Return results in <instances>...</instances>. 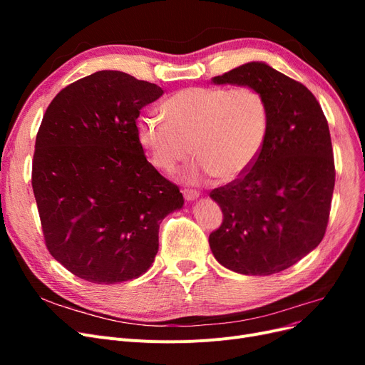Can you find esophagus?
Returning a JSON list of instances; mask_svg holds the SVG:
<instances>
[{
  "instance_id": "34e87169",
  "label": "esophagus",
  "mask_w": 365,
  "mask_h": 365,
  "mask_svg": "<svg viewBox=\"0 0 365 365\" xmlns=\"http://www.w3.org/2000/svg\"><path fill=\"white\" fill-rule=\"evenodd\" d=\"M182 195L185 197V201H189V202H192V201H195V200H197V197H200V192L192 190V189H184Z\"/></svg>"
}]
</instances>
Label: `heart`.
<instances>
[{
  "instance_id": "b5f03b06",
  "label": "heart",
  "mask_w": 365,
  "mask_h": 365,
  "mask_svg": "<svg viewBox=\"0 0 365 365\" xmlns=\"http://www.w3.org/2000/svg\"><path fill=\"white\" fill-rule=\"evenodd\" d=\"M137 121V135L158 169L175 172L197 153L187 170L192 182L217 175L224 182L245 175L259 158L269 132V105L252 86H189Z\"/></svg>"
}]
</instances>
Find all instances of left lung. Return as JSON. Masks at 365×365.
<instances>
[{"label":"left lung","instance_id":"1","mask_svg":"<svg viewBox=\"0 0 365 365\" xmlns=\"http://www.w3.org/2000/svg\"><path fill=\"white\" fill-rule=\"evenodd\" d=\"M212 82L257 88L269 105V132L252 168L210 193L224 213L210 248L237 274L280 272L326 233L335 185L327 120L304 85L264 62L244 63Z\"/></svg>","mask_w":365,"mask_h":365}]
</instances>
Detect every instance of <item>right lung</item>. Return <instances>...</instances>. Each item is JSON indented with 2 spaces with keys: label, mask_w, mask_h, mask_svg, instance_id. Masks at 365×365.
I'll return each mask as SVG.
<instances>
[{
  "label": "right lung",
  "mask_w": 365,
  "mask_h": 365,
  "mask_svg": "<svg viewBox=\"0 0 365 365\" xmlns=\"http://www.w3.org/2000/svg\"><path fill=\"white\" fill-rule=\"evenodd\" d=\"M163 88L103 70L68 85L42 118L31 185L51 256L86 282L138 279L180 189L146 160L135 120Z\"/></svg>",
  "instance_id": "1"
}]
</instances>
